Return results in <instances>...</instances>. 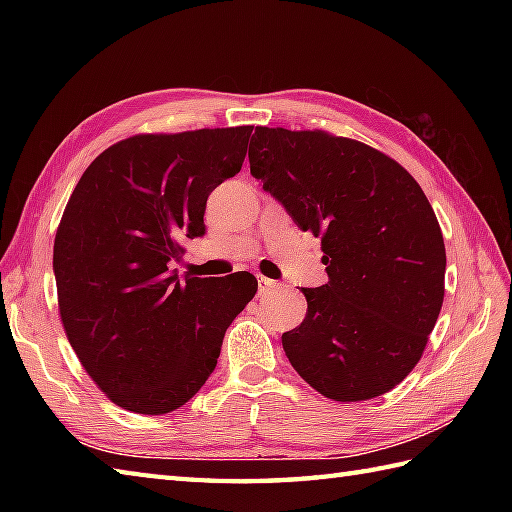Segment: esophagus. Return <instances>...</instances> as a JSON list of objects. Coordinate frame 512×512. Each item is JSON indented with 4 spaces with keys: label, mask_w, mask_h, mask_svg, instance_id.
<instances>
[{
    "label": "esophagus",
    "mask_w": 512,
    "mask_h": 512,
    "mask_svg": "<svg viewBox=\"0 0 512 512\" xmlns=\"http://www.w3.org/2000/svg\"><path fill=\"white\" fill-rule=\"evenodd\" d=\"M275 286H277V281L268 279V277H262V275L257 277V292H259V297H262V295H268L270 290H275Z\"/></svg>",
    "instance_id": "obj_1"
}]
</instances>
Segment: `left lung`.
Returning a JSON list of instances; mask_svg holds the SVG:
<instances>
[{
    "label": "left lung",
    "instance_id": "1",
    "mask_svg": "<svg viewBox=\"0 0 512 512\" xmlns=\"http://www.w3.org/2000/svg\"><path fill=\"white\" fill-rule=\"evenodd\" d=\"M250 173L301 231L321 237L328 284L303 288L306 319L281 334L325 398L387 394L418 365L444 299L447 253L427 195L383 151L321 129L257 127Z\"/></svg>",
    "mask_w": 512,
    "mask_h": 512
}]
</instances>
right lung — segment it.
I'll return each mask as SVG.
<instances>
[{
    "label": "right lung",
    "mask_w": 512,
    "mask_h": 512,
    "mask_svg": "<svg viewBox=\"0 0 512 512\" xmlns=\"http://www.w3.org/2000/svg\"><path fill=\"white\" fill-rule=\"evenodd\" d=\"M253 127L138 134L76 184L54 237L59 314L72 350L114 405L160 416L213 374L257 279H180L182 239L204 235L206 198L242 169Z\"/></svg>",
    "instance_id": "right-lung-1"
}]
</instances>
